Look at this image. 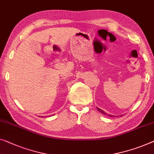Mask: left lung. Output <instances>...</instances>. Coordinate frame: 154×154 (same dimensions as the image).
Instances as JSON below:
<instances>
[{
	"instance_id": "1",
	"label": "left lung",
	"mask_w": 154,
	"mask_h": 154,
	"mask_svg": "<svg viewBox=\"0 0 154 154\" xmlns=\"http://www.w3.org/2000/svg\"><path fill=\"white\" fill-rule=\"evenodd\" d=\"M97 109H98V110H99V112H101V113H103V114H104V115H107V114H106V112H105L103 110H101V109H100V108H97ZM109 115V116H110V117H111V115Z\"/></svg>"
}]
</instances>
